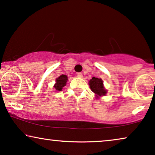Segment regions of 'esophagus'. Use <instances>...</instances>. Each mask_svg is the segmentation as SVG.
Instances as JSON below:
<instances>
[{
    "mask_svg": "<svg viewBox=\"0 0 155 155\" xmlns=\"http://www.w3.org/2000/svg\"><path fill=\"white\" fill-rule=\"evenodd\" d=\"M77 77H79V78H82V77H83V74L81 73H77Z\"/></svg>",
    "mask_w": 155,
    "mask_h": 155,
    "instance_id": "1",
    "label": "esophagus"
}]
</instances>
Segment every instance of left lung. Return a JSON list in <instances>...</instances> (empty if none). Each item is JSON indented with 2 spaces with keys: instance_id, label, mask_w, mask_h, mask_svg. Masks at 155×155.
<instances>
[{
  "instance_id": "obj_1",
  "label": "left lung",
  "mask_w": 155,
  "mask_h": 155,
  "mask_svg": "<svg viewBox=\"0 0 155 155\" xmlns=\"http://www.w3.org/2000/svg\"><path fill=\"white\" fill-rule=\"evenodd\" d=\"M89 86L91 91L95 94L96 98L98 99L99 97L104 96L107 93V91L104 88L103 81L101 78L93 77L89 81Z\"/></svg>"
}]
</instances>
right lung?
Here are the masks:
<instances>
[{"label": "right lung", "mask_w": 155, "mask_h": 155, "mask_svg": "<svg viewBox=\"0 0 155 155\" xmlns=\"http://www.w3.org/2000/svg\"><path fill=\"white\" fill-rule=\"evenodd\" d=\"M67 80H68L67 76L64 74L60 76L58 78H56V83L54 85V88H55V90L57 91H61L62 90V88L66 86Z\"/></svg>", "instance_id": "1"}]
</instances>
